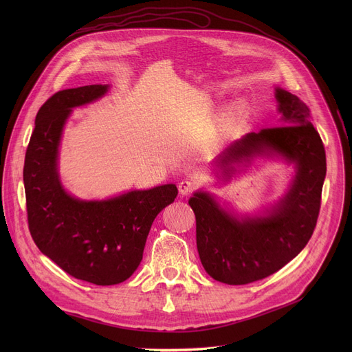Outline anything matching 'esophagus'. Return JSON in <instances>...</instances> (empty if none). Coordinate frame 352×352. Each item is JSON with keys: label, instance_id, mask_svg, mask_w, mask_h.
Wrapping results in <instances>:
<instances>
[{"label": "esophagus", "instance_id": "34e87169", "mask_svg": "<svg viewBox=\"0 0 352 352\" xmlns=\"http://www.w3.org/2000/svg\"><path fill=\"white\" fill-rule=\"evenodd\" d=\"M197 187H198V184L194 179H182L178 184V190H179L181 195H190V194H192L197 190Z\"/></svg>", "mask_w": 352, "mask_h": 352}]
</instances>
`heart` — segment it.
<instances>
[{"instance_id": "obj_1", "label": "heart", "mask_w": 352, "mask_h": 352, "mask_svg": "<svg viewBox=\"0 0 352 352\" xmlns=\"http://www.w3.org/2000/svg\"><path fill=\"white\" fill-rule=\"evenodd\" d=\"M247 108H248V105H247V102H245L244 100L236 101V102L228 109V113H227L226 120H224L226 125H227V126L235 125L239 120H241V118L245 116Z\"/></svg>"}]
</instances>
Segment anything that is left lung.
Returning <instances> with one entry per match:
<instances>
[{
  "mask_svg": "<svg viewBox=\"0 0 352 352\" xmlns=\"http://www.w3.org/2000/svg\"><path fill=\"white\" fill-rule=\"evenodd\" d=\"M281 124L248 133L227 146L218 164L228 175L231 164L254 154L276 153L297 164V174L278 207L267 217L238 221L206 192L188 201L197 221V248L214 280L245 285L272 275L297 256L316 230L327 173L325 148L311 124V111L291 92L276 88Z\"/></svg>",
  "mask_w": 352,
  "mask_h": 352,
  "instance_id": "8db88e82",
  "label": "left lung"
}]
</instances>
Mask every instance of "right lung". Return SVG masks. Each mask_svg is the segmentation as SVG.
Returning a JSON list of instances; mask_svg holds the SVG:
<instances>
[{"label":"right lung","instance_id":"right-lung-1","mask_svg":"<svg viewBox=\"0 0 352 352\" xmlns=\"http://www.w3.org/2000/svg\"><path fill=\"white\" fill-rule=\"evenodd\" d=\"M107 88L85 85L51 96L35 117L24 161L27 219L35 245L74 278L96 285L120 284L133 275L155 217L178 194L174 184H166L87 202L63 190L57 173L63 125L72 107L100 98Z\"/></svg>","mask_w":352,"mask_h":352}]
</instances>
